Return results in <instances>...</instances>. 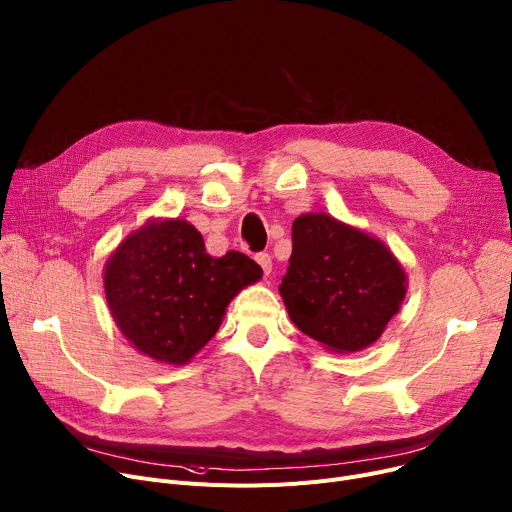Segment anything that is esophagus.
<instances>
[{"label":"esophagus","mask_w":512,"mask_h":512,"mask_svg":"<svg viewBox=\"0 0 512 512\" xmlns=\"http://www.w3.org/2000/svg\"><path fill=\"white\" fill-rule=\"evenodd\" d=\"M255 261L261 265L263 274L269 276V271H271V255H269V253H257V255H255Z\"/></svg>","instance_id":"1"}]
</instances>
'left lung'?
Listing matches in <instances>:
<instances>
[{"label":"left lung","instance_id":"8db88e82","mask_svg":"<svg viewBox=\"0 0 512 512\" xmlns=\"http://www.w3.org/2000/svg\"><path fill=\"white\" fill-rule=\"evenodd\" d=\"M280 294L302 333L333 352H358L399 311L405 274L377 238L327 214H304L292 224Z\"/></svg>","mask_w":512,"mask_h":512}]
</instances>
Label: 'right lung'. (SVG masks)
<instances>
[{
    "mask_svg": "<svg viewBox=\"0 0 512 512\" xmlns=\"http://www.w3.org/2000/svg\"><path fill=\"white\" fill-rule=\"evenodd\" d=\"M261 267L238 251L206 253L185 220L150 222L133 232L105 267L111 315L129 342L166 364L189 362L216 335L236 292Z\"/></svg>",
    "mask_w": 512,
    "mask_h": 512,
    "instance_id": "1",
    "label": "right lung"
}]
</instances>
